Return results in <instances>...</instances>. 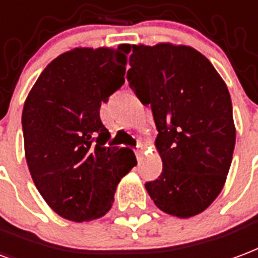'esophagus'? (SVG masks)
I'll return each instance as SVG.
<instances>
[{
    "instance_id": "esophagus-1",
    "label": "esophagus",
    "mask_w": 258,
    "mask_h": 258,
    "mask_svg": "<svg viewBox=\"0 0 258 258\" xmlns=\"http://www.w3.org/2000/svg\"><path fill=\"white\" fill-rule=\"evenodd\" d=\"M142 153H144V145L139 144L138 146H137V150H135V154H137V158H141V156H142Z\"/></svg>"
}]
</instances>
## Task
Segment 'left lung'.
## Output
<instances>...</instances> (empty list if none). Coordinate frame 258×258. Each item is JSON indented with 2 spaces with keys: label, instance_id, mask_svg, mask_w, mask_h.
<instances>
[{
  "label": "left lung",
  "instance_id": "left-lung-1",
  "mask_svg": "<svg viewBox=\"0 0 258 258\" xmlns=\"http://www.w3.org/2000/svg\"><path fill=\"white\" fill-rule=\"evenodd\" d=\"M128 64L130 87L153 112L163 161L161 175L145 187L171 216L200 215L224 187L235 148L227 85L207 57L184 45H133Z\"/></svg>",
  "mask_w": 258,
  "mask_h": 258
}]
</instances>
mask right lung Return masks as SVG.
<instances>
[{
    "instance_id": "1",
    "label": "right lung",
    "mask_w": 258,
    "mask_h": 258,
    "mask_svg": "<svg viewBox=\"0 0 258 258\" xmlns=\"http://www.w3.org/2000/svg\"><path fill=\"white\" fill-rule=\"evenodd\" d=\"M127 43L75 47L42 71L23 108L24 153L38 191L57 215L82 223L112 208L121 177L137 165L134 152L104 146L110 134L101 102L124 83Z\"/></svg>"
}]
</instances>
